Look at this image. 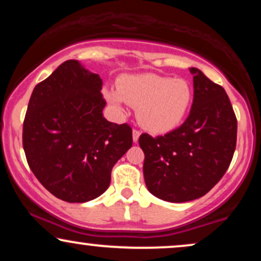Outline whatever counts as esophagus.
Listing matches in <instances>:
<instances>
[{
  "mask_svg": "<svg viewBox=\"0 0 261 261\" xmlns=\"http://www.w3.org/2000/svg\"><path fill=\"white\" fill-rule=\"evenodd\" d=\"M139 137H140V131L136 130V128H134V130H133V140H134V142H137V141H139Z\"/></svg>",
  "mask_w": 261,
  "mask_h": 261,
  "instance_id": "34e87169",
  "label": "esophagus"
}]
</instances>
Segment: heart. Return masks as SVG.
Masks as SVG:
<instances>
[{
	"mask_svg": "<svg viewBox=\"0 0 261 261\" xmlns=\"http://www.w3.org/2000/svg\"><path fill=\"white\" fill-rule=\"evenodd\" d=\"M106 97L120 113L126 103L137 107L141 125L162 134L181 124L193 103L194 92L190 83L182 79L143 73L121 79L118 91L108 89Z\"/></svg>",
	"mask_w": 261,
	"mask_h": 261,
	"instance_id": "1",
	"label": "heart"
}]
</instances>
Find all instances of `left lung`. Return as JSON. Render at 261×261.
Segmentation results:
<instances>
[{
  "label": "left lung",
  "mask_w": 261,
  "mask_h": 261,
  "mask_svg": "<svg viewBox=\"0 0 261 261\" xmlns=\"http://www.w3.org/2000/svg\"><path fill=\"white\" fill-rule=\"evenodd\" d=\"M194 100L187 120L164 136L142 134L143 175L148 191L169 202L207 194L228 169L237 143V118L228 95L191 67Z\"/></svg>",
  "instance_id": "obj_1"
}]
</instances>
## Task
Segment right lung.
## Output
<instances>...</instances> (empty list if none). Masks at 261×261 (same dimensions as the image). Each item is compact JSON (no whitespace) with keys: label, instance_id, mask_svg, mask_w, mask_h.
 I'll list each match as a JSON object with an SVG mask.
<instances>
[{"label":"right lung","instance_id":"obj_1","mask_svg":"<svg viewBox=\"0 0 261 261\" xmlns=\"http://www.w3.org/2000/svg\"><path fill=\"white\" fill-rule=\"evenodd\" d=\"M99 74L68 60L38 83L23 122L29 168L54 196L87 202L107 190L114 164L133 146V128L103 116Z\"/></svg>","mask_w":261,"mask_h":261}]
</instances>
